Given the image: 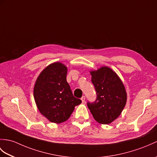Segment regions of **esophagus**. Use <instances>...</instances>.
<instances>
[{
    "label": "esophagus",
    "instance_id": "obj_1",
    "mask_svg": "<svg viewBox=\"0 0 157 157\" xmlns=\"http://www.w3.org/2000/svg\"><path fill=\"white\" fill-rule=\"evenodd\" d=\"M81 100H82V102L83 103V102H85V100H86V97L83 96H82V98H81Z\"/></svg>",
    "mask_w": 157,
    "mask_h": 157
}]
</instances>
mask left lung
<instances>
[{
	"mask_svg": "<svg viewBox=\"0 0 157 157\" xmlns=\"http://www.w3.org/2000/svg\"><path fill=\"white\" fill-rule=\"evenodd\" d=\"M96 92L95 101L87 105L98 122L108 124L121 114L126 102V92L121 80L108 67L91 72Z\"/></svg>",
	"mask_w": 157,
	"mask_h": 157,
	"instance_id": "1",
	"label": "left lung"
}]
</instances>
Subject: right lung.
I'll return each mask as SVG.
<instances>
[{
	"label": "right lung",
	"instance_id": "obj_1",
	"mask_svg": "<svg viewBox=\"0 0 157 157\" xmlns=\"http://www.w3.org/2000/svg\"><path fill=\"white\" fill-rule=\"evenodd\" d=\"M67 69L59 62L47 66L39 75L34 87V98L39 110L53 123L70 117L82 100L73 95L67 82Z\"/></svg>",
	"mask_w": 157,
	"mask_h": 157
}]
</instances>
